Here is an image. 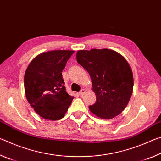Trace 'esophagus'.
<instances>
[{"mask_svg": "<svg viewBox=\"0 0 161 161\" xmlns=\"http://www.w3.org/2000/svg\"><path fill=\"white\" fill-rule=\"evenodd\" d=\"M85 92H86V89H82L80 92H79V94H80V96H82V95H83L84 93H85Z\"/></svg>", "mask_w": 161, "mask_h": 161, "instance_id": "1", "label": "esophagus"}]
</instances>
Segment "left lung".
<instances>
[{
  "label": "left lung",
  "mask_w": 161,
  "mask_h": 161,
  "mask_svg": "<svg viewBox=\"0 0 161 161\" xmlns=\"http://www.w3.org/2000/svg\"><path fill=\"white\" fill-rule=\"evenodd\" d=\"M77 61L89 72L94 104L89 107L102 119H111L124 111L131 97L133 77L130 64L121 54L109 49L79 50Z\"/></svg>",
  "instance_id": "8db88e82"
}]
</instances>
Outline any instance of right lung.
I'll list each match as a JSON object with an SVG mask.
<instances>
[{
	"mask_svg": "<svg viewBox=\"0 0 161 161\" xmlns=\"http://www.w3.org/2000/svg\"><path fill=\"white\" fill-rule=\"evenodd\" d=\"M74 50L42 53L32 59L24 77L26 99L38 115L52 121L64 116L74 99L66 92L62 70Z\"/></svg>",
	"mask_w": 161,
	"mask_h": 161,
	"instance_id": "add662e5",
	"label": "right lung"
}]
</instances>
